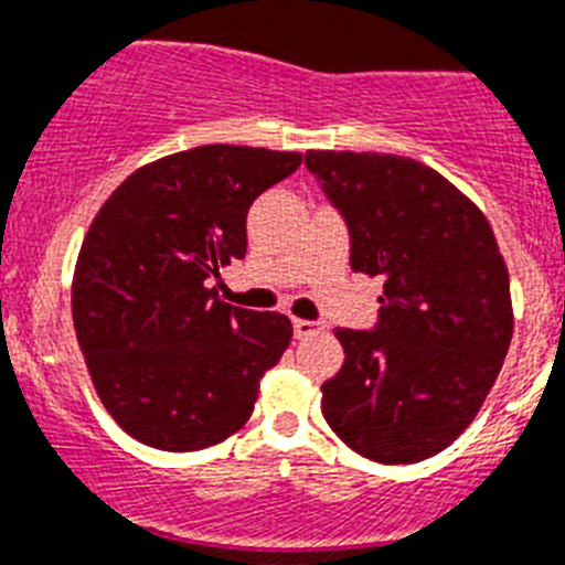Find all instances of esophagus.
<instances>
[{
	"label": "esophagus",
	"instance_id": "obj_1",
	"mask_svg": "<svg viewBox=\"0 0 565 565\" xmlns=\"http://www.w3.org/2000/svg\"><path fill=\"white\" fill-rule=\"evenodd\" d=\"M292 329H295V338L298 340H307V338H312V334L320 332V327L315 323V320H303V318H295Z\"/></svg>",
	"mask_w": 565,
	"mask_h": 565
}]
</instances>
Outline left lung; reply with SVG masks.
Here are the masks:
<instances>
[{
	"mask_svg": "<svg viewBox=\"0 0 565 565\" xmlns=\"http://www.w3.org/2000/svg\"><path fill=\"white\" fill-rule=\"evenodd\" d=\"M303 162L343 216L352 270L385 278L377 323L334 332L345 360L320 385L323 416L371 461L436 456L479 414L512 340L490 222L411 157L307 151Z\"/></svg>",
	"mask_w": 565,
	"mask_h": 565,
	"instance_id": "obj_1",
	"label": "left lung"
}]
</instances>
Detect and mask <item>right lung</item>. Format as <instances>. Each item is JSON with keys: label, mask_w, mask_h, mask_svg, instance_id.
<instances>
[{"label": "right lung", "mask_w": 565, "mask_h": 565, "mask_svg": "<svg viewBox=\"0 0 565 565\" xmlns=\"http://www.w3.org/2000/svg\"><path fill=\"white\" fill-rule=\"evenodd\" d=\"M298 166L295 151L196 146L135 171L95 216L75 334L100 403L137 441L185 454L250 419L292 323L222 303L207 281L245 258L247 211Z\"/></svg>", "instance_id": "1"}]
</instances>
